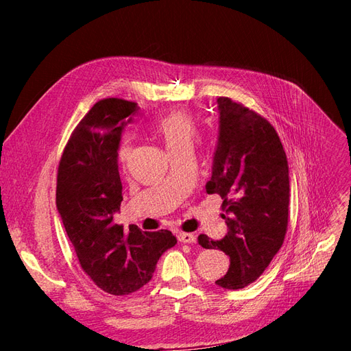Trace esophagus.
Returning a JSON list of instances; mask_svg holds the SVG:
<instances>
[{
  "instance_id": "1",
  "label": "esophagus",
  "mask_w": 351,
  "mask_h": 351,
  "mask_svg": "<svg viewBox=\"0 0 351 351\" xmlns=\"http://www.w3.org/2000/svg\"><path fill=\"white\" fill-rule=\"evenodd\" d=\"M177 239L180 243H189V244L196 241V237L193 234H190V232H178Z\"/></svg>"
}]
</instances>
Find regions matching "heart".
<instances>
[{
	"instance_id": "b5f03b06",
	"label": "heart",
	"mask_w": 351,
	"mask_h": 351,
	"mask_svg": "<svg viewBox=\"0 0 351 351\" xmlns=\"http://www.w3.org/2000/svg\"><path fill=\"white\" fill-rule=\"evenodd\" d=\"M155 133L161 137L168 152L171 154L186 146H192L197 136L199 127L192 112L187 110H176L161 117L154 127ZM130 156V145L123 142L117 149V159L120 165H125Z\"/></svg>"
}]
</instances>
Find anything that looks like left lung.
I'll return each mask as SVG.
<instances>
[{
  "label": "left lung",
  "mask_w": 351,
  "mask_h": 351,
  "mask_svg": "<svg viewBox=\"0 0 351 351\" xmlns=\"http://www.w3.org/2000/svg\"><path fill=\"white\" fill-rule=\"evenodd\" d=\"M219 137L206 183L219 195L228 232L222 240L200 234L204 249L230 256L217 285L239 290L256 281L281 249L289 226L290 182L282 143L261 114L230 98H218Z\"/></svg>",
  "instance_id": "left-lung-1"
}]
</instances>
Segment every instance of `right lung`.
Segmentation results:
<instances>
[{
  "instance_id": "right-lung-1",
  "label": "right lung",
  "mask_w": 351,
  "mask_h": 351,
  "mask_svg": "<svg viewBox=\"0 0 351 351\" xmlns=\"http://www.w3.org/2000/svg\"><path fill=\"white\" fill-rule=\"evenodd\" d=\"M136 111L132 101H98L73 130L57 174V209L80 267L114 295L142 289L161 254L177 244L168 230L124 231L112 221L123 200L117 149Z\"/></svg>"
}]
</instances>
